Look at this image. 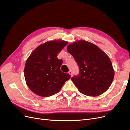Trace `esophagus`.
Returning <instances> with one entry per match:
<instances>
[{
	"label": "esophagus",
	"mask_w": 130,
	"mask_h": 130,
	"mask_svg": "<svg viewBox=\"0 0 130 130\" xmlns=\"http://www.w3.org/2000/svg\"><path fill=\"white\" fill-rule=\"evenodd\" d=\"M68 73H69V74L71 76H72V75H73V73H72V72L71 71V70H69V72H68Z\"/></svg>",
	"instance_id": "esophagus-1"
}]
</instances>
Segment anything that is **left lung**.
I'll use <instances>...</instances> for the list:
<instances>
[{"mask_svg": "<svg viewBox=\"0 0 130 130\" xmlns=\"http://www.w3.org/2000/svg\"><path fill=\"white\" fill-rule=\"evenodd\" d=\"M67 50L79 68V74L71 78L79 91L92 96L106 92L115 76L112 64L107 55L95 44L83 40L70 44Z\"/></svg>", "mask_w": 130, "mask_h": 130, "instance_id": "obj_1", "label": "left lung"}]
</instances>
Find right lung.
I'll list each match as a JSON object with an SVG mask.
<instances>
[{"instance_id": "obj_1", "label": "right lung", "mask_w": 130, "mask_h": 130, "mask_svg": "<svg viewBox=\"0 0 130 130\" xmlns=\"http://www.w3.org/2000/svg\"><path fill=\"white\" fill-rule=\"evenodd\" d=\"M67 44L61 40L47 42L35 49L27 58L25 79L27 86L37 95L44 97L54 95L70 78V75L61 71L63 61L57 57Z\"/></svg>"}]
</instances>
